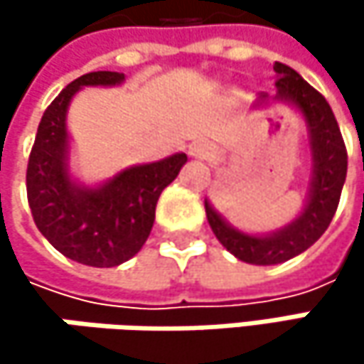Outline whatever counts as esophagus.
<instances>
[{
  "instance_id": "1",
  "label": "esophagus",
  "mask_w": 364,
  "mask_h": 364,
  "mask_svg": "<svg viewBox=\"0 0 364 364\" xmlns=\"http://www.w3.org/2000/svg\"><path fill=\"white\" fill-rule=\"evenodd\" d=\"M191 158H200V160H206L213 156V147L206 145V143H191L189 145V151H187Z\"/></svg>"
}]
</instances>
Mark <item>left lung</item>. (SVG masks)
I'll list each match as a JSON object with an SVG mask.
<instances>
[{"label": "left lung", "mask_w": 364, "mask_h": 364, "mask_svg": "<svg viewBox=\"0 0 364 364\" xmlns=\"http://www.w3.org/2000/svg\"><path fill=\"white\" fill-rule=\"evenodd\" d=\"M274 71L276 95H261L255 107L269 105V101H280L295 107L306 122L312 154V179L301 213L276 232L247 234L234 228L208 200H204L206 219L217 240L236 259L253 265H276L308 251L328 228L348 173L346 145L325 97L295 69L274 63Z\"/></svg>", "instance_id": "1"}]
</instances>
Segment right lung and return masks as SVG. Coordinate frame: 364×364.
<instances>
[{
	"mask_svg": "<svg viewBox=\"0 0 364 364\" xmlns=\"http://www.w3.org/2000/svg\"><path fill=\"white\" fill-rule=\"evenodd\" d=\"M124 80L115 71H92L73 80L43 111L27 166V198L37 230L58 253L90 267H115L143 249L160 193L187 162L185 154H173L128 166L99 185L71 175V99L86 86H119Z\"/></svg>",
	"mask_w": 364,
	"mask_h": 364,
	"instance_id": "1",
	"label": "right lung"
}]
</instances>
